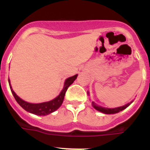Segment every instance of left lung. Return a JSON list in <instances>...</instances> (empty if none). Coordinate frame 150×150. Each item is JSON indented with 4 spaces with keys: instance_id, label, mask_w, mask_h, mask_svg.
<instances>
[{
    "instance_id": "8db88e82",
    "label": "left lung",
    "mask_w": 150,
    "mask_h": 150,
    "mask_svg": "<svg viewBox=\"0 0 150 150\" xmlns=\"http://www.w3.org/2000/svg\"><path fill=\"white\" fill-rule=\"evenodd\" d=\"M87 94H88V95H89V91H87ZM133 101L134 100H132L131 102H129V103H128V104H125V105L122 106V107H115V108H107V107H101V106H99L97 104H95L94 101L91 102V105H92V107H93L96 110L103 112L104 114H115V113L120 112V111L123 110H125V108H127V107H128L130 104H132Z\"/></svg>"
}]
</instances>
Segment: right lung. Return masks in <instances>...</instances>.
I'll return each instance as SVG.
<instances>
[{"label":"right lung","mask_w":150,"mask_h":150,"mask_svg":"<svg viewBox=\"0 0 150 150\" xmlns=\"http://www.w3.org/2000/svg\"><path fill=\"white\" fill-rule=\"evenodd\" d=\"M77 76L78 74H76V75L67 78L65 79L64 83L63 88L61 91L60 94L56 98L50 100V101L38 103V104L29 103V102H27L25 100H22V98H20L15 93V91H13L11 84H10V79H8V82H9V85H10V88L12 91V94H13V95L15 98L16 100L25 110H26L28 112H30V113H33L34 115H37V116H46V115H49L52 113V112H55L56 110H58L61 107V105L63 103L64 95H65L67 88L75 81V79H76Z\"/></svg>","instance_id":"1"}]
</instances>
